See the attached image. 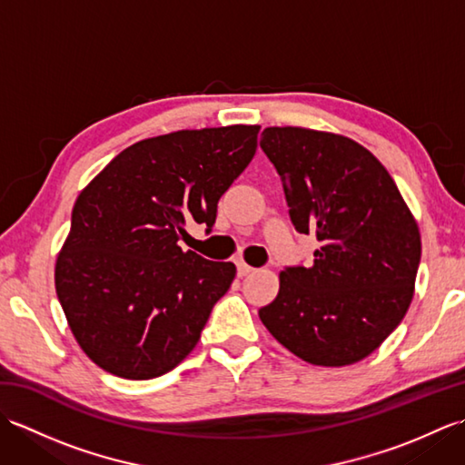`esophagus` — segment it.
I'll use <instances>...</instances> for the list:
<instances>
[{
  "label": "esophagus",
  "instance_id": "34e87169",
  "mask_svg": "<svg viewBox=\"0 0 465 465\" xmlns=\"http://www.w3.org/2000/svg\"><path fill=\"white\" fill-rule=\"evenodd\" d=\"M252 272H255L252 265H248L245 262H238V275H248Z\"/></svg>",
  "mask_w": 465,
  "mask_h": 465
}]
</instances>
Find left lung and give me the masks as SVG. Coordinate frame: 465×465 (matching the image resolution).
I'll return each mask as SVG.
<instances>
[{"mask_svg": "<svg viewBox=\"0 0 465 465\" xmlns=\"http://www.w3.org/2000/svg\"><path fill=\"white\" fill-rule=\"evenodd\" d=\"M290 217L322 243L310 268L280 273L260 320L303 361L340 368L368 358L406 315L421 258L418 223L396 182L350 137L265 127Z\"/></svg>", "mask_w": 465, "mask_h": 465, "instance_id": "obj_1", "label": "left lung"}]
</instances>
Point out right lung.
<instances>
[{
  "mask_svg": "<svg viewBox=\"0 0 465 465\" xmlns=\"http://www.w3.org/2000/svg\"><path fill=\"white\" fill-rule=\"evenodd\" d=\"M260 125L205 127L127 147L75 200L55 292L87 358L125 380L173 370L235 278L183 252L185 223L212 232L217 202L255 153Z\"/></svg>",
  "mask_w": 465,
  "mask_h": 465,
  "instance_id": "right-lung-1",
  "label": "right lung"
}]
</instances>
